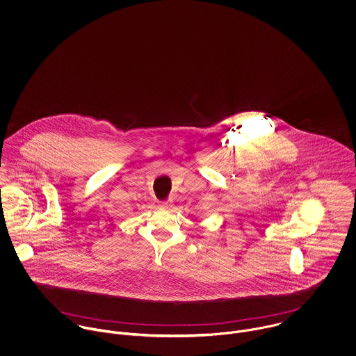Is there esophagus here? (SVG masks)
I'll return each mask as SVG.
<instances>
[{
	"label": "esophagus",
	"instance_id": "esophagus-1",
	"mask_svg": "<svg viewBox=\"0 0 356 356\" xmlns=\"http://www.w3.org/2000/svg\"><path fill=\"white\" fill-rule=\"evenodd\" d=\"M159 207H161V208H169L170 204H169V202H159Z\"/></svg>",
	"mask_w": 356,
	"mask_h": 356
}]
</instances>
